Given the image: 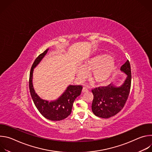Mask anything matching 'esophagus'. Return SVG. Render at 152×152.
<instances>
[{"label": "esophagus", "instance_id": "obj_1", "mask_svg": "<svg viewBox=\"0 0 152 152\" xmlns=\"http://www.w3.org/2000/svg\"><path fill=\"white\" fill-rule=\"evenodd\" d=\"M88 91V89L86 87V86H83V89H82V92L84 93V92H86Z\"/></svg>", "mask_w": 152, "mask_h": 152}]
</instances>
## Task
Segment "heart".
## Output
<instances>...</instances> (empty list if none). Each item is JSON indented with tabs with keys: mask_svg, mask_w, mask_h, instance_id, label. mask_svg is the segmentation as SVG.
Segmentation results:
<instances>
[{
	"mask_svg": "<svg viewBox=\"0 0 152 152\" xmlns=\"http://www.w3.org/2000/svg\"><path fill=\"white\" fill-rule=\"evenodd\" d=\"M107 54H101L92 57L84 62L83 67H79L78 77L83 80L88 75V72H93L92 79L94 82L102 84L110 79L116 69L114 61Z\"/></svg>",
	"mask_w": 152,
	"mask_h": 152,
	"instance_id": "1",
	"label": "heart"
}]
</instances>
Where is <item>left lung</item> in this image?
I'll return each instance as SVG.
<instances>
[{
  "label": "left lung",
  "instance_id": "obj_1",
  "mask_svg": "<svg viewBox=\"0 0 152 152\" xmlns=\"http://www.w3.org/2000/svg\"><path fill=\"white\" fill-rule=\"evenodd\" d=\"M127 77L120 86L110 84L107 86H99L92 89L94 96L92 111L95 115L108 118L114 116L123 108L129 95L131 86V69L127 60L120 69Z\"/></svg>",
  "mask_w": 152,
  "mask_h": 152
}]
</instances>
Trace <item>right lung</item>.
Returning a JSON list of instances; mask_svg holds the SVG:
<instances>
[{"mask_svg": "<svg viewBox=\"0 0 152 152\" xmlns=\"http://www.w3.org/2000/svg\"><path fill=\"white\" fill-rule=\"evenodd\" d=\"M48 50V49H46L44 52L39 55L32 64L29 75V90L34 103L41 114L48 120L60 121L67 118L71 114L74 101L80 94L82 86L69 85L58 99L50 102L41 99L35 93L32 85L33 70L47 53Z\"/></svg>", "mask_w": 152, "mask_h": 152, "instance_id": "add662e5", "label": "right lung"}]
</instances>
